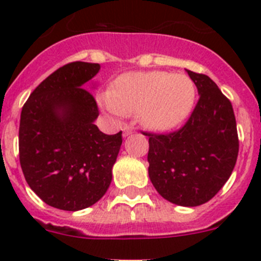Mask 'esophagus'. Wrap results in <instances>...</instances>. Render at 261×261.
Wrapping results in <instances>:
<instances>
[{"instance_id":"obj_1","label":"esophagus","mask_w":261,"mask_h":261,"mask_svg":"<svg viewBox=\"0 0 261 261\" xmlns=\"http://www.w3.org/2000/svg\"><path fill=\"white\" fill-rule=\"evenodd\" d=\"M133 132H135V129H133L132 126H130V125H124V128H123V133H124V136L132 135Z\"/></svg>"}]
</instances>
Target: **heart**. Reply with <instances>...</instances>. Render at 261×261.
<instances>
[{
    "instance_id": "obj_1",
    "label": "heart",
    "mask_w": 261,
    "mask_h": 261,
    "mask_svg": "<svg viewBox=\"0 0 261 261\" xmlns=\"http://www.w3.org/2000/svg\"><path fill=\"white\" fill-rule=\"evenodd\" d=\"M195 99L196 87L188 75L158 70L133 71L115 81L105 105L111 114H137L142 125L168 130L188 117Z\"/></svg>"
}]
</instances>
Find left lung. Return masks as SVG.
<instances>
[{"label":"left lung","instance_id":"1","mask_svg":"<svg viewBox=\"0 0 261 261\" xmlns=\"http://www.w3.org/2000/svg\"><path fill=\"white\" fill-rule=\"evenodd\" d=\"M200 94L190 119L149 136V177L163 199L197 206L213 199L237 163L239 140L231 102L208 75L187 70Z\"/></svg>","mask_w":261,"mask_h":261}]
</instances>
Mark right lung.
Instances as JSON below:
<instances>
[{
    "label": "right lung",
    "mask_w": 261,
    "mask_h": 261,
    "mask_svg": "<svg viewBox=\"0 0 261 261\" xmlns=\"http://www.w3.org/2000/svg\"><path fill=\"white\" fill-rule=\"evenodd\" d=\"M99 64L69 62L31 93L20 114L19 162L27 184L45 204L61 211L89 208L112 180L123 142L94 124L99 115L85 84Z\"/></svg>",
    "instance_id": "1"
}]
</instances>
